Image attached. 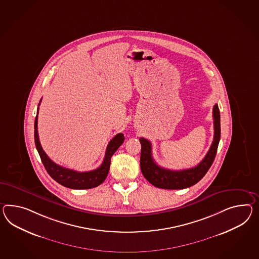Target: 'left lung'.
Wrapping results in <instances>:
<instances>
[{
    "mask_svg": "<svg viewBox=\"0 0 259 259\" xmlns=\"http://www.w3.org/2000/svg\"><path fill=\"white\" fill-rule=\"evenodd\" d=\"M213 123L214 137L206 157L195 167L190 169L174 171L158 165L152 157V146L148 140L140 138L141 143V171L148 182L152 185L167 190H180L189 188L196 184L204 178L215 159L217 148L221 138V122H220L219 107L215 104L213 107Z\"/></svg>",
    "mask_w": 259,
    "mask_h": 259,
    "instance_id": "1",
    "label": "left lung"
}]
</instances>
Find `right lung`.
<instances>
[{
	"instance_id": "obj_1",
	"label": "right lung",
	"mask_w": 259,
	"mask_h": 259,
	"mask_svg": "<svg viewBox=\"0 0 259 259\" xmlns=\"http://www.w3.org/2000/svg\"><path fill=\"white\" fill-rule=\"evenodd\" d=\"M38 109L39 108H37V114H38ZM37 114L34 120V143L39 154L40 159L42 160V163L45 167L48 174L56 182L69 189L83 190V189H92L100 185L106 179L107 175L110 170L112 156L118 149V147L123 144L125 140L124 135L122 133H118L110 141V143L107 146L103 162L99 168L89 172H77V171L67 169L56 164L47 156L46 153L40 145L38 132H37V118H38Z\"/></svg>"
}]
</instances>
